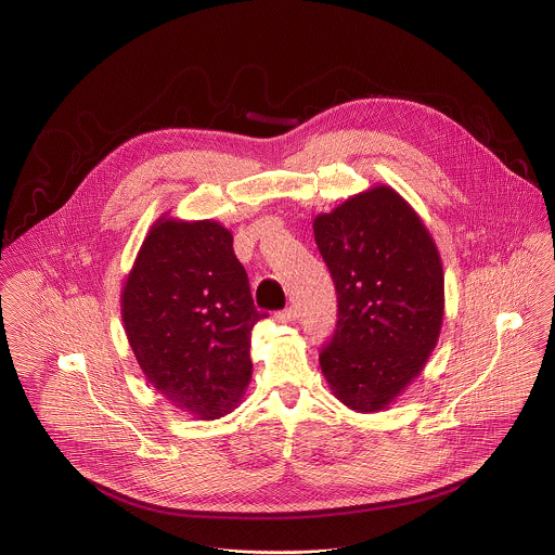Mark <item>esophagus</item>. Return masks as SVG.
Returning a JSON list of instances; mask_svg holds the SVG:
<instances>
[{
  "mask_svg": "<svg viewBox=\"0 0 555 555\" xmlns=\"http://www.w3.org/2000/svg\"><path fill=\"white\" fill-rule=\"evenodd\" d=\"M279 322H291L293 318H295V310L293 308H287V310L276 311V315H274Z\"/></svg>",
  "mask_w": 555,
  "mask_h": 555,
  "instance_id": "34e87169",
  "label": "esophagus"
}]
</instances>
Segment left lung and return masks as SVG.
I'll return each instance as SVG.
<instances>
[{"instance_id": "8db88e82", "label": "left lung", "mask_w": 555, "mask_h": 555, "mask_svg": "<svg viewBox=\"0 0 555 555\" xmlns=\"http://www.w3.org/2000/svg\"><path fill=\"white\" fill-rule=\"evenodd\" d=\"M331 270L336 328L320 351L334 397L357 413L386 409L422 374L442 331L443 272L417 212L377 185L313 219Z\"/></svg>"}]
</instances>
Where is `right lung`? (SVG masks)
<instances>
[{"label": "right lung", "mask_w": 555, "mask_h": 555, "mask_svg": "<svg viewBox=\"0 0 555 555\" xmlns=\"http://www.w3.org/2000/svg\"><path fill=\"white\" fill-rule=\"evenodd\" d=\"M121 318L146 379L198 420H219L251 377L254 308L233 235L217 221L158 219L121 291Z\"/></svg>", "instance_id": "1"}]
</instances>
